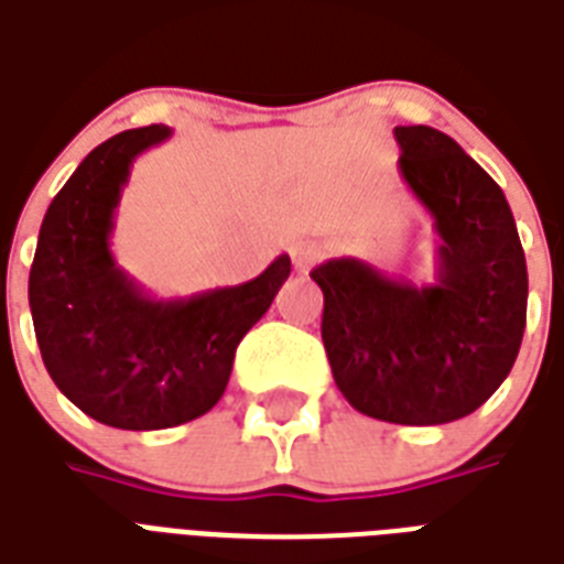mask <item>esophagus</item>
Returning a JSON list of instances; mask_svg holds the SVG:
<instances>
[{
  "mask_svg": "<svg viewBox=\"0 0 564 564\" xmlns=\"http://www.w3.org/2000/svg\"><path fill=\"white\" fill-rule=\"evenodd\" d=\"M290 253H293L295 271H302V274H305V271L311 269V265H317V259L323 257V245L314 241V238H307V241H295Z\"/></svg>",
  "mask_w": 564,
  "mask_h": 564,
  "instance_id": "34e87169",
  "label": "esophagus"
}]
</instances>
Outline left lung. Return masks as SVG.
<instances>
[{
    "label": "left lung",
    "instance_id": "left-lung-1",
    "mask_svg": "<svg viewBox=\"0 0 564 564\" xmlns=\"http://www.w3.org/2000/svg\"><path fill=\"white\" fill-rule=\"evenodd\" d=\"M399 172L437 232L435 283L362 259L311 271L332 378L359 414L399 425L462 420L501 387L525 332L529 274L501 186L432 127H395Z\"/></svg>",
    "mask_w": 564,
    "mask_h": 564
}]
</instances>
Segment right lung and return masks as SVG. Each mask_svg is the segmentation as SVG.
<instances>
[{
    "label": "right lung",
    "mask_w": 564,
    "mask_h": 564,
    "mask_svg": "<svg viewBox=\"0 0 564 564\" xmlns=\"http://www.w3.org/2000/svg\"><path fill=\"white\" fill-rule=\"evenodd\" d=\"M172 129H127L87 153L44 214L30 311L44 368L68 402L115 429H172L208 414L238 344L290 278L283 253L259 278L153 299L117 265L111 232L139 153Z\"/></svg>",
    "instance_id": "obj_1"
}]
</instances>
